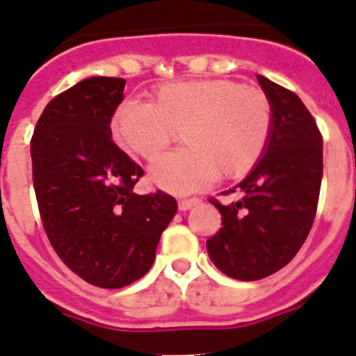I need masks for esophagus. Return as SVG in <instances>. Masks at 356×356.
<instances>
[{
	"mask_svg": "<svg viewBox=\"0 0 356 356\" xmlns=\"http://www.w3.org/2000/svg\"><path fill=\"white\" fill-rule=\"evenodd\" d=\"M198 202H200L198 198H182V200H179V209L188 211V209H191L193 206H197Z\"/></svg>",
	"mask_w": 356,
	"mask_h": 356,
	"instance_id": "obj_1",
	"label": "esophagus"
}]
</instances>
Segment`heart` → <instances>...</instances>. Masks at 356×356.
Returning <instances> with one entry per match:
<instances>
[{"label": "heart", "mask_w": 356, "mask_h": 356, "mask_svg": "<svg viewBox=\"0 0 356 356\" xmlns=\"http://www.w3.org/2000/svg\"><path fill=\"white\" fill-rule=\"evenodd\" d=\"M273 106L259 88L229 79H188L156 86L150 102L126 101L111 118V133L126 152L158 158L181 133L184 149L150 166L152 184L193 193L218 174H248L270 143Z\"/></svg>", "instance_id": "obj_1"}]
</instances>
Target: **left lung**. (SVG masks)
Listing matches in <instances>:
<instances>
[{"mask_svg": "<svg viewBox=\"0 0 356 356\" xmlns=\"http://www.w3.org/2000/svg\"><path fill=\"white\" fill-rule=\"evenodd\" d=\"M257 81L273 106L270 143L236 186L241 198L227 206L213 200L222 229L207 239L218 270L245 282L293 261L312 229L323 177V136L302 99L264 76Z\"/></svg>", "mask_w": 356, "mask_h": 356, "instance_id": "8db88e82", "label": "left lung"}]
</instances>
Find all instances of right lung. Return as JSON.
<instances>
[{"instance_id": "obj_1", "label": "right lung", "mask_w": 356, "mask_h": 356, "mask_svg": "<svg viewBox=\"0 0 356 356\" xmlns=\"http://www.w3.org/2000/svg\"><path fill=\"white\" fill-rule=\"evenodd\" d=\"M126 79L88 78L49 101L31 138L33 188L51 246L92 286L118 289L142 278L177 211L158 190L136 195L143 175L111 140Z\"/></svg>"}]
</instances>
